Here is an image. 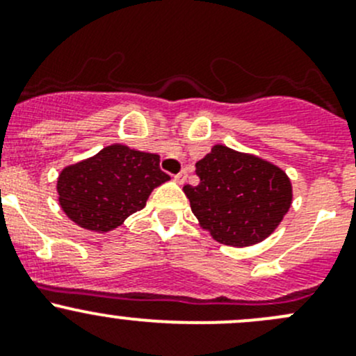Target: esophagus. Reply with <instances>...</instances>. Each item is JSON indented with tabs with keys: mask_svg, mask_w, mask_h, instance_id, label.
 <instances>
[{
	"mask_svg": "<svg viewBox=\"0 0 356 356\" xmlns=\"http://www.w3.org/2000/svg\"><path fill=\"white\" fill-rule=\"evenodd\" d=\"M186 178H188V173H186V171H181V173H178L177 177H175V181L181 185V183L186 181Z\"/></svg>",
	"mask_w": 356,
	"mask_h": 356,
	"instance_id": "1",
	"label": "esophagus"
}]
</instances>
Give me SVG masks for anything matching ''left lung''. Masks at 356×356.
<instances>
[{
  "mask_svg": "<svg viewBox=\"0 0 356 356\" xmlns=\"http://www.w3.org/2000/svg\"><path fill=\"white\" fill-rule=\"evenodd\" d=\"M199 185H185L199 225L220 244L248 248L275 232L293 204L286 171L252 154L214 145L195 164Z\"/></svg>",
  "mask_w": 356,
  "mask_h": 356,
  "instance_id": "left-lung-1",
  "label": "left lung"
}]
</instances>
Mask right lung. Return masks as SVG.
Instances as JSON below:
<instances>
[{
    "label": "right lung",
    "instance_id": "1",
    "mask_svg": "<svg viewBox=\"0 0 356 356\" xmlns=\"http://www.w3.org/2000/svg\"><path fill=\"white\" fill-rule=\"evenodd\" d=\"M157 154L114 143L93 157L65 166L57 179L58 204L77 227L105 234L143 209L154 188L170 177Z\"/></svg>",
    "mask_w": 356,
    "mask_h": 356
}]
</instances>
